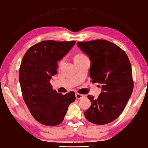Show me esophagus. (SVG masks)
Wrapping results in <instances>:
<instances>
[{
    "label": "esophagus",
    "instance_id": "esophagus-1",
    "mask_svg": "<svg viewBox=\"0 0 148 148\" xmlns=\"http://www.w3.org/2000/svg\"><path fill=\"white\" fill-rule=\"evenodd\" d=\"M75 97H76V99H77V100H80V99L83 98L84 95H83V94H79V93H76Z\"/></svg>",
    "mask_w": 148,
    "mask_h": 148
}]
</instances>
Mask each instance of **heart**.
Segmentation results:
<instances>
[{
    "mask_svg": "<svg viewBox=\"0 0 148 148\" xmlns=\"http://www.w3.org/2000/svg\"><path fill=\"white\" fill-rule=\"evenodd\" d=\"M84 55H83V54H79V55H77V56H76V57H81V56H84Z\"/></svg>",
    "mask_w": 148,
    "mask_h": 148,
    "instance_id": "1",
    "label": "heart"
}]
</instances>
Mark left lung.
Listing matches in <instances>:
<instances>
[{
	"mask_svg": "<svg viewBox=\"0 0 148 148\" xmlns=\"http://www.w3.org/2000/svg\"><path fill=\"white\" fill-rule=\"evenodd\" d=\"M77 45L90 58L92 83L101 85L98 98L88 96L91 106L84 116L95 125L108 124L121 115L132 93L129 59L121 48L108 40L79 42Z\"/></svg>",
	"mask_w": 148,
	"mask_h": 148,
	"instance_id": "8db88e82",
	"label": "left lung"
}]
</instances>
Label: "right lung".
Listing matches in <instances>:
<instances>
[{
  "label": "right lung",
  "instance_id": "add662e5",
  "mask_svg": "<svg viewBox=\"0 0 148 148\" xmlns=\"http://www.w3.org/2000/svg\"><path fill=\"white\" fill-rule=\"evenodd\" d=\"M75 42L44 40L29 48L23 58L19 72L21 92L31 115L41 124L59 125L70 103L75 100L73 92L62 95L50 83L57 73L58 62Z\"/></svg>",
  "mask_w": 148,
  "mask_h": 148
}]
</instances>
